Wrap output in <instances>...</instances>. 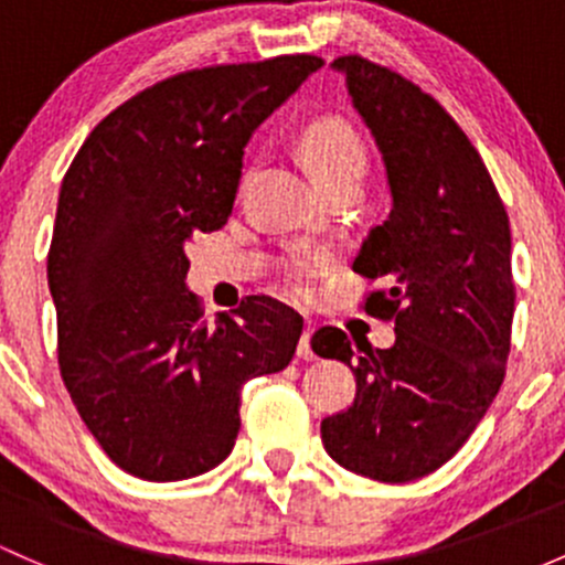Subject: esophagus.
I'll list each match as a JSON object with an SVG mask.
<instances>
[{
    "instance_id": "1",
    "label": "esophagus",
    "mask_w": 565,
    "mask_h": 565,
    "mask_svg": "<svg viewBox=\"0 0 565 565\" xmlns=\"http://www.w3.org/2000/svg\"><path fill=\"white\" fill-rule=\"evenodd\" d=\"M312 333H315V326H305V333H301V339H299V350H296V353H299V358L301 361H315V350H312Z\"/></svg>"
}]
</instances>
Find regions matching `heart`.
Masks as SVG:
<instances>
[{
    "label": "heart",
    "mask_w": 565,
    "mask_h": 565,
    "mask_svg": "<svg viewBox=\"0 0 565 565\" xmlns=\"http://www.w3.org/2000/svg\"><path fill=\"white\" fill-rule=\"evenodd\" d=\"M301 153L320 180V185L331 183V180L342 178L350 172H363L366 167V148L358 139L344 120L339 118H318L301 131ZM323 266L320 256H301L294 258L290 264V280L299 290L309 288L315 271Z\"/></svg>",
    "instance_id": "obj_1"
}]
</instances>
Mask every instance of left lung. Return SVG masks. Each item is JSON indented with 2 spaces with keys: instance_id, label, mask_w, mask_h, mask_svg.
I'll list each match as a JSON object with an SVG mask.
<instances>
[{
  "instance_id": "obj_1",
  "label": "left lung",
  "mask_w": 565,
  "mask_h": 565,
  "mask_svg": "<svg viewBox=\"0 0 565 565\" xmlns=\"http://www.w3.org/2000/svg\"><path fill=\"white\" fill-rule=\"evenodd\" d=\"M331 66L385 161L393 210L353 271L387 285L363 309L396 320V342L374 350L333 326L315 331V353L355 374L353 406L326 417L320 436L348 471L412 482L466 445L507 374L512 234L475 145L439 102L369 58Z\"/></svg>"
}]
</instances>
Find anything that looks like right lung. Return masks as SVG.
<instances>
[{"label": "right lung", "instance_id": "1", "mask_svg": "<svg viewBox=\"0 0 565 565\" xmlns=\"http://www.w3.org/2000/svg\"><path fill=\"white\" fill-rule=\"evenodd\" d=\"M320 66L299 53L180 72L107 115L66 169L47 253L58 369L129 475L215 469L239 434L242 385L296 353L305 323L269 296L204 320L185 247L228 221L247 139Z\"/></svg>", "mask_w": 565, "mask_h": 565}]
</instances>
